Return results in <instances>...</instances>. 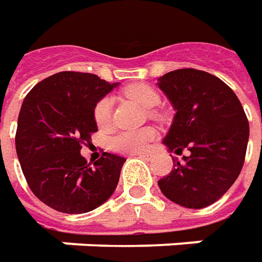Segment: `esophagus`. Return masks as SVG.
Listing matches in <instances>:
<instances>
[{
    "instance_id": "1",
    "label": "esophagus",
    "mask_w": 262,
    "mask_h": 262,
    "mask_svg": "<svg viewBox=\"0 0 262 262\" xmlns=\"http://www.w3.org/2000/svg\"><path fill=\"white\" fill-rule=\"evenodd\" d=\"M136 156L141 157V159H144V160H150V159H151V157L155 156V155L148 151V153H140V155H136Z\"/></svg>"
}]
</instances>
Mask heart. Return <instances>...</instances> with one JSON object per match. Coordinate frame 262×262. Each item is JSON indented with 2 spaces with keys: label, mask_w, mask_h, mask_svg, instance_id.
<instances>
[{
  "label": "heart",
  "mask_w": 262,
  "mask_h": 262,
  "mask_svg": "<svg viewBox=\"0 0 262 262\" xmlns=\"http://www.w3.org/2000/svg\"><path fill=\"white\" fill-rule=\"evenodd\" d=\"M125 93L128 97L136 100L138 105L146 109H151L159 103V95L153 87L147 84H133L126 87ZM112 115V99L103 97L95 106V121L100 128H106L111 124ZM156 131L153 128L129 129L118 133L109 140V147L118 153H140L144 151L148 144L155 140Z\"/></svg>",
  "instance_id": "b5f03b06"
}]
</instances>
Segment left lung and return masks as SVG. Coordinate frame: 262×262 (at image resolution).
Listing matches in <instances>:
<instances>
[{
	"instance_id": "left-lung-1",
	"label": "left lung",
	"mask_w": 262,
	"mask_h": 262,
	"mask_svg": "<svg viewBox=\"0 0 262 262\" xmlns=\"http://www.w3.org/2000/svg\"><path fill=\"white\" fill-rule=\"evenodd\" d=\"M176 111L163 138L169 151L189 156L157 184L163 195L186 208L213 204L233 185L247 153L249 124L233 90L206 71L184 68L157 80Z\"/></svg>"
}]
</instances>
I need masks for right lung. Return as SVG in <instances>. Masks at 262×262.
Masks as SVG:
<instances>
[{
	"instance_id": "obj_1",
	"label": "right lung",
	"mask_w": 262,
	"mask_h": 262,
	"mask_svg": "<svg viewBox=\"0 0 262 262\" xmlns=\"http://www.w3.org/2000/svg\"><path fill=\"white\" fill-rule=\"evenodd\" d=\"M116 86L96 74L62 71L37 83L23 100L18 162L32 192L56 211H92L115 191L125 159L103 153L89 165L80 150L97 131L95 106Z\"/></svg>"
}]
</instances>
